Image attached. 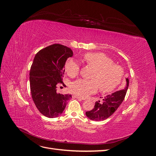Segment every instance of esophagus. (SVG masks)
Here are the masks:
<instances>
[{
  "mask_svg": "<svg viewBox=\"0 0 156 156\" xmlns=\"http://www.w3.org/2000/svg\"><path fill=\"white\" fill-rule=\"evenodd\" d=\"M73 97L74 98L78 99L79 100H84V98H81V97H80V96H77V95H73Z\"/></svg>",
  "mask_w": 156,
  "mask_h": 156,
  "instance_id": "obj_1",
  "label": "esophagus"
}]
</instances>
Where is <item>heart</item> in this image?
Here are the masks:
<instances>
[{"instance_id": "heart-1", "label": "heart", "mask_w": 156, "mask_h": 156, "mask_svg": "<svg viewBox=\"0 0 156 156\" xmlns=\"http://www.w3.org/2000/svg\"><path fill=\"white\" fill-rule=\"evenodd\" d=\"M86 63L95 69L92 80L78 79L71 85L73 94L86 97L95 93L100 87L101 92H111L118 87L123 77L124 70L119 65L114 64L111 58L102 53H88L84 57ZM66 71L69 77H75L80 71L79 64L70 59L66 63Z\"/></svg>"}]
</instances>
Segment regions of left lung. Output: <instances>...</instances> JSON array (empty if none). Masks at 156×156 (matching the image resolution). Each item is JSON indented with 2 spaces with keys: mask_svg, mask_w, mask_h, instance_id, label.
<instances>
[{
  "mask_svg": "<svg viewBox=\"0 0 156 156\" xmlns=\"http://www.w3.org/2000/svg\"><path fill=\"white\" fill-rule=\"evenodd\" d=\"M129 87V79L126 78V85L121 90L107 95L100 101H96L92 110L86 112L87 116L92 120L101 121L110 117L124 101Z\"/></svg>",
  "mask_w": 156,
  "mask_h": 156,
  "instance_id": "8db88e82",
  "label": "left lung"
}]
</instances>
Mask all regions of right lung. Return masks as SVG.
Segmentation results:
<instances>
[{
    "label": "right lung",
    "instance_id": "obj_1",
    "mask_svg": "<svg viewBox=\"0 0 156 156\" xmlns=\"http://www.w3.org/2000/svg\"><path fill=\"white\" fill-rule=\"evenodd\" d=\"M73 56L70 48L53 44L36 53L30 72V87L33 101L42 115L56 118L63 112L71 94L56 92V86L62 83L64 65ZM65 85V84H64Z\"/></svg>",
    "mask_w": 156,
    "mask_h": 156
}]
</instances>
